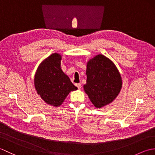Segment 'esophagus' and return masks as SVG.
<instances>
[{"instance_id": "34e87169", "label": "esophagus", "mask_w": 155, "mask_h": 155, "mask_svg": "<svg viewBox=\"0 0 155 155\" xmlns=\"http://www.w3.org/2000/svg\"><path fill=\"white\" fill-rule=\"evenodd\" d=\"M75 85H76V86L77 87V88H78V89H81V87H82V86H81V83H77V84H76Z\"/></svg>"}]
</instances>
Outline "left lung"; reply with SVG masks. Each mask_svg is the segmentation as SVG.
Here are the masks:
<instances>
[{
  "instance_id": "1",
  "label": "left lung",
  "mask_w": 155,
  "mask_h": 155,
  "mask_svg": "<svg viewBox=\"0 0 155 155\" xmlns=\"http://www.w3.org/2000/svg\"><path fill=\"white\" fill-rule=\"evenodd\" d=\"M87 83L84 91L94 106L100 108L111 103L123 86L116 65L103 54H97L87 64Z\"/></svg>"
}]
</instances>
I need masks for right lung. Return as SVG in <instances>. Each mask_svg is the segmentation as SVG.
Listing matches in <instances>:
<instances>
[{
	"mask_svg": "<svg viewBox=\"0 0 155 155\" xmlns=\"http://www.w3.org/2000/svg\"><path fill=\"white\" fill-rule=\"evenodd\" d=\"M61 54L55 52L39 64L34 78L37 94L46 103L57 107L63 103L71 91L77 90L61 67Z\"/></svg>",
	"mask_w": 155,
	"mask_h": 155,
	"instance_id": "1",
	"label": "right lung"
}]
</instances>
